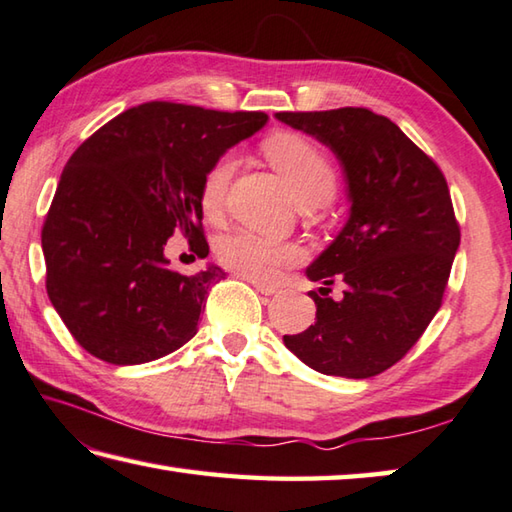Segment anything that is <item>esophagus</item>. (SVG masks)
Returning <instances> with one entry per match:
<instances>
[{"label":"esophagus","instance_id":"esophagus-1","mask_svg":"<svg viewBox=\"0 0 512 512\" xmlns=\"http://www.w3.org/2000/svg\"><path fill=\"white\" fill-rule=\"evenodd\" d=\"M241 277H244V275H241ZM244 280H248V277H244ZM248 282L253 284L262 295H275L277 291H280V288H277L275 284H266V282H257V280H248Z\"/></svg>","mask_w":512,"mask_h":512}]
</instances>
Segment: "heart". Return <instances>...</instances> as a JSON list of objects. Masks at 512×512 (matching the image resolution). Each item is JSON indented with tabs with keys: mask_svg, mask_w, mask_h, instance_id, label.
I'll list each match as a JSON object with an SVG mask.
<instances>
[{
	"mask_svg": "<svg viewBox=\"0 0 512 512\" xmlns=\"http://www.w3.org/2000/svg\"><path fill=\"white\" fill-rule=\"evenodd\" d=\"M264 152L284 179L291 185L300 206H322L333 199L338 188V176L331 161L318 145L297 134H277L268 138ZM235 174V156L224 154L203 174L199 203L203 215L215 219L224 208L226 192ZM217 255L221 264L257 282H273L282 268L300 262L302 248L291 241L255 235V232H235L219 239Z\"/></svg>",
	"mask_w": 512,
	"mask_h": 512,
	"instance_id": "b5f03b06",
	"label": "heart"
}]
</instances>
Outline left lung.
<instances>
[{"mask_svg": "<svg viewBox=\"0 0 512 512\" xmlns=\"http://www.w3.org/2000/svg\"><path fill=\"white\" fill-rule=\"evenodd\" d=\"M327 145L347 183L349 217L306 268L315 322L284 345L327 376L371 378L401 360L439 311L461 232L439 167L401 127L362 107L280 111ZM338 279L346 291L328 297Z\"/></svg>", "mask_w": 512, "mask_h": 512, "instance_id": "8db88e82", "label": "left lung"}]
</instances>
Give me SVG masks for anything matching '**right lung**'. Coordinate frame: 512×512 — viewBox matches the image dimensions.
Here are the masks:
<instances>
[{"label": "right lung", "mask_w": 512, "mask_h": 512, "mask_svg": "<svg viewBox=\"0 0 512 512\" xmlns=\"http://www.w3.org/2000/svg\"><path fill=\"white\" fill-rule=\"evenodd\" d=\"M262 111L145 102L87 138L42 228L46 293L71 336L109 365H143L194 338L217 264L170 271L183 235L208 257L199 203L208 167L266 125Z\"/></svg>", "instance_id": "obj_1"}]
</instances>
